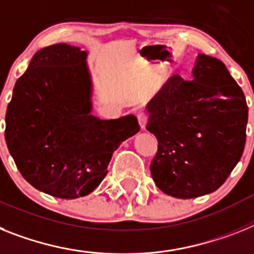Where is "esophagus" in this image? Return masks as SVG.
<instances>
[{"mask_svg":"<svg viewBox=\"0 0 254 254\" xmlns=\"http://www.w3.org/2000/svg\"><path fill=\"white\" fill-rule=\"evenodd\" d=\"M138 117V123H139V127L142 130H144L146 129V124H147V115L143 114V112H139V114L137 115Z\"/></svg>","mask_w":254,"mask_h":254,"instance_id":"obj_1","label":"esophagus"}]
</instances>
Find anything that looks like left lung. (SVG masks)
Masks as SVG:
<instances>
[{"label":"left lung","instance_id":"1","mask_svg":"<svg viewBox=\"0 0 254 254\" xmlns=\"http://www.w3.org/2000/svg\"><path fill=\"white\" fill-rule=\"evenodd\" d=\"M147 130L157 139L153 182L177 199L222 186L246 146L244 93L217 58L197 54L191 81L173 76L146 106Z\"/></svg>","mask_w":254,"mask_h":254}]
</instances>
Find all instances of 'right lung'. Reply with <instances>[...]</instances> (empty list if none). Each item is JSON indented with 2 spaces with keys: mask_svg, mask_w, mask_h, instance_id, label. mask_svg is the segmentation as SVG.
Instances as JSON below:
<instances>
[{
  "mask_svg": "<svg viewBox=\"0 0 254 254\" xmlns=\"http://www.w3.org/2000/svg\"><path fill=\"white\" fill-rule=\"evenodd\" d=\"M87 51L50 45L18 78L6 111L5 139L19 172L35 189L61 199L93 192L115 151L139 131L134 115H91Z\"/></svg>",
  "mask_w": 254,
  "mask_h": 254,
  "instance_id": "1",
  "label": "right lung"
}]
</instances>
